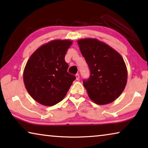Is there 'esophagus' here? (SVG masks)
<instances>
[{"instance_id":"obj_1","label":"esophagus","mask_w":148,"mask_h":148,"mask_svg":"<svg viewBox=\"0 0 148 148\" xmlns=\"http://www.w3.org/2000/svg\"><path fill=\"white\" fill-rule=\"evenodd\" d=\"M76 80H80V75H79L78 74H76Z\"/></svg>"}]
</instances>
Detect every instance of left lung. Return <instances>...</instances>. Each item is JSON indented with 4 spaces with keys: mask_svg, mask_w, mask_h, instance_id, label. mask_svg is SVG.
<instances>
[{
    "mask_svg": "<svg viewBox=\"0 0 148 148\" xmlns=\"http://www.w3.org/2000/svg\"><path fill=\"white\" fill-rule=\"evenodd\" d=\"M78 44L90 70L89 79L83 80L89 98L99 105L114 102L127 83V70L122 56L96 38L80 39Z\"/></svg>",
    "mask_w": 148,
    "mask_h": 148,
    "instance_id": "obj_1",
    "label": "left lung"
}]
</instances>
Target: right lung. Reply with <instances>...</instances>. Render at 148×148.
I'll use <instances>...</instances> for the list:
<instances>
[{
    "label": "right lung",
    "mask_w": 148,
    "mask_h": 148,
    "mask_svg": "<svg viewBox=\"0 0 148 148\" xmlns=\"http://www.w3.org/2000/svg\"><path fill=\"white\" fill-rule=\"evenodd\" d=\"M70 40H54L30 56L23 72L26 89L35 101L52 106L66 95L76 77L68 72L64 57L72 45Z\"/></svg>",
    "instance_id": "right-lung-1"
}]
</instances>
